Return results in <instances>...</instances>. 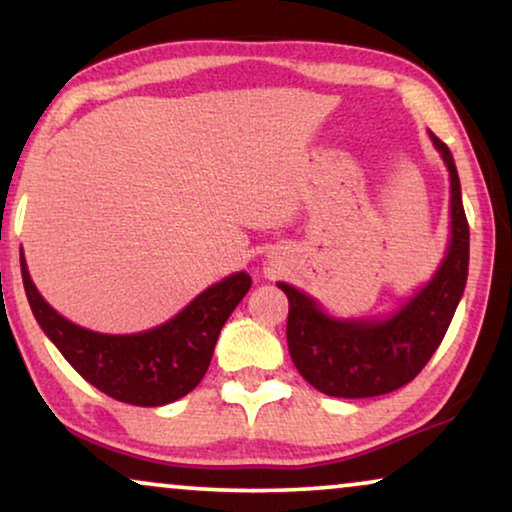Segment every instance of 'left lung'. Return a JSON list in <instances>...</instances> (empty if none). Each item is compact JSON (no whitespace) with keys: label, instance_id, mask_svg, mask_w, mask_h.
<instances>
[{"label":"left lung","instance_id":"left-lung-1","mask_svg":"<svg viewBox=\"0 0 512 512\" xmlns=\"http://www.w3.org/2000/svg\"><path fill=\"white\" fill-rule=\"evenodd\" d=\"M450 170L452 240L436 277L382 321H338L293 286H277L289 298L286 342L298 373L314 389L338 398L391 394L422 373L443 342L468 277V221L457 165L445 142L431 135Z\"/></svg>","mask_w":512,"mask_h":512}]
</instances>
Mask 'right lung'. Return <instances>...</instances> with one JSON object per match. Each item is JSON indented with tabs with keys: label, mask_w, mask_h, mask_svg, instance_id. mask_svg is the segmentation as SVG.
Returning <instances> with one entry per match:
<instances>
[{
	"label": "right lung",
	"mask_w": 512,
	"mask_h": 512,
	"mask_svg": "<svg viewBox=\"0 0 512 512\" xmlns=\"http://www.w3.org/2000/svg\"><path fill=\"white\" fill-rule=\"evenodd\" d=\"M20 272L34 319L76 373L102 394L144 408L172 403L198 387L223 324L251 286L247 272H235L202 291L163 326L132 335H104L60 317L39 296L23 254Z\"/></svg>",
	"instance_id": "add662e5"
}]
</instances>
